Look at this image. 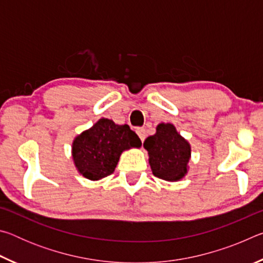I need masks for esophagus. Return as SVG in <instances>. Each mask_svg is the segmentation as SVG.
I'll list each match as a JSON object with an SVG mask.
<instances>
[{
  "label": "esophagus",
  "mask_w": 263,
  "mask_h": 263,
  "mask_svg": "<svg viewBox=\"0 0 263 263\" xmlns=\"http://www.w3.org/2000/svg\"><path fill=\"white\" fill-rule=\"evenodd\" d=\"M136 132H137L138 137L140 138L141 141H144L146 139V130H145L144 127H138L137 130H136Z\"/></svg>",
  "instance_id": "34e87169"
}]
</instances>
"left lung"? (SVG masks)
<instances>
[{
    "label": "left lung",
    "instance_id": "left-lung-1",
    "mask_svg": "<svg viewBox=\"0 0 263 263\" xmlns=\"http://www.w3.org/2000/svg\"><path fill=\"white\" fill-rule=\"evenodd\" d=\"M144 147L154 176L169 182L183 179L188 173L191 146L171 123H160L155 135L146 138Z\"/></svg>",
    "mask_w": 263,
    "mask_h": 263
}]
</instances>
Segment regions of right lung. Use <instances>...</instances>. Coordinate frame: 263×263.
Masks as SVG:
<instances>
[{
  "instance_id": "obj_1",
  "label": "right lung",
  "mask_w": 263,
  "mask_h": 263,
  "mask_svg": "<svg viewBox=\"0 0 263 263\" xmlns=\"http://www.w3.org/2000/svg\"><path fill=\"white\" fill-rule=\"evenodd\" d=\"M140 146L139 137L127 124L118 125L111 119L101 118L75 137L72 157L80 175L99 181L112 174L124 151Z\"/></svg>"
}]
</instances>
